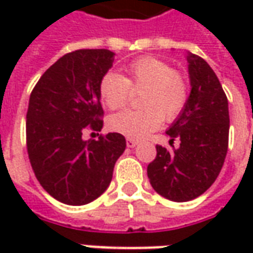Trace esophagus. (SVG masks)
Returning a JSON list of instances; mask_svg holds the SVG:
<instances>
[{
    "label": "esophagus",
    "instance_id": "34e87169",
    "mask_svg": "<svg viewBox=\"0 0 253 253\" xmlns=\"http://www.w3.org/2000/svg\"><path fill=\"white\" fill-rule=\"evenodd\" d=\"M126 145H127V148H134L135 145H138V141L137 139H132V138H127Z\"/></svg>",
    "mask_w": 253,
    "mask_h": 253
}]
</instances>
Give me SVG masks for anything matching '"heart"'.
Here are the masks:
<instances>
[{"label": "heart", "instance_id": "obj_1", "mask_svg": "<svg viewBox=\"0 0 253 253\" xmlns=\"http://www.w3.org/2000/svg\"><path fill=\"white\" fill-rule=\"evenodd\" d=\"M123 77L105 73L99 84L100 97L110 110H119L130 99V89L141 90L138 104L142 108L126 110L110 118L112 131L128 138H143L159 128L163 119L173 122L184 111L190 96L186 77L169 63L156 57H139L128 62Z\"/></svg>", "mask_w": 253, "mask_h": 253}]
</instances>
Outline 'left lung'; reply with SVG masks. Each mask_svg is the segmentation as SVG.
I'll return each instance as SVG.
<instances>
[{"label":"left lung","mask_w":253,"mask_h":253,"mask_svg":"<svg viewBox=\"0 0 253 253\" xmlns=\"http://www.w3.org/2000/svg\"><path fill=\"white\" fill-rule=\"evenodd\" d=\"M191 93L181 115L169 127V142L179 148L156 146L157 156L148 165L156 192L173 202L195 199L207 191L222 169L228 153V97L219 80L203 58L188 55Z\"/></svg>","instance_id":"1"}]
</instances>
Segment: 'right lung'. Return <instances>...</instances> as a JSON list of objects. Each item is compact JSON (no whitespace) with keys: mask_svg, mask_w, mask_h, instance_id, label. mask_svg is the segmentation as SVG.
<instances>
[{"mask_svg":"<svg viewBox=\"0 0 253 253\" xmlns=\"http://www.w3.org/2000/svg\"><path fill=\"white\" fill-rule=\"evenodd\" d=\"M112 58L105 48L69 52L43 73L31 92L25 125L31 167L41 186L65 205L99 198L126 149L119 132L82 139L85 131L99 135L103 127L99 84Z\"/></svg>","mask_w":253,"mask_h":253,"instance_id":"obj_1","label":"right lung"}]
</instances>
